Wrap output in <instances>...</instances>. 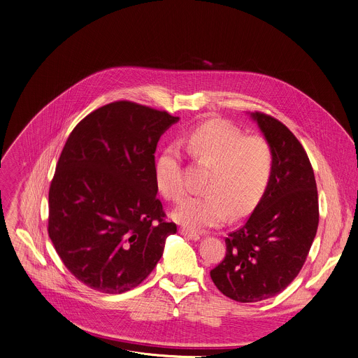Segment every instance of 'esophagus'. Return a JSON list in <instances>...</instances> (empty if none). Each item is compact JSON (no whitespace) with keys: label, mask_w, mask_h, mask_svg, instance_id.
<instances>
[{"label":"esophagus","mask_w":358,"mask_h":358,"mask_svg":"<svg viewBox=\"0 0 358 358\" xmlns=\"http://www.w3.org/2000/svg\"><path fill=\"white\" fill-rule=\"evenodd\" d=\"M180 234L184 235V236H187V238L191 239V241H199V235H198L196 232H194V231L187 229V228H180Z\"/></svg>","instance_id":"obj_1"}]
</instances>
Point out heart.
Segmentation results:
<instances>
[{"label": "heart", "mask_w": 358, "mask_h": 358, "mask_svg": "<svg viewBox=\"0 0 358 358\" xmlns=\"http://www.w3.org/2000/svg\"><path fill=\"white\" fill-rule=\"evenodd\" d=\"M189 156L210 166L201 195L187 196L173 211L180 225L206 231L222 225L229 215L242 217L257 206L273 171V151L262 137H245L225 120H207L181 138ZM155 180L162 195L178 201L185 191L181 151L171 144L155 164Z\"/></svg>", "instance_id": "b5f03b06"}]
</instances>
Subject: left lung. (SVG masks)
<instances>
[{
  "instance_id": "1",
  "label": "left lung",
  "mask_w": 358,
  "mask_h": 358,
  "mask_svg": "<svg viewBox=\"0 0 358 358\" xmlns=\"http://www.w3.org/2000/svg\"><path fill=\"white\" fill-rule=\"evenodd\" d=\"M273 151L271 181L250 217L225 239L211 279L227 297L261 301L279 294L300 272L319 225L315 173L304 148L279 120L248 113Z\"/></svg>"
}]
</instances>
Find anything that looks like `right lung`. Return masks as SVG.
<instances>
[{
  "mask_svg": "<svg viewBox=\"0 0 358 358\" xmlns=\"http://www.w3.org/2000/svg\"><path fill=\"white\" fill-rule=\"evenodd\" d=\"M178 120L122 100L87 115L66 140L49 188L48 232L86 286L109 294L138 286L177 232L156 196L155 152Z\"/></svg>",
  "mask_w": 358,
  "mask_h": 358,
  "instance_id": "right-lung-1",
  "label": "right lung"
}]
</instances>
